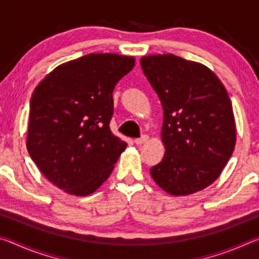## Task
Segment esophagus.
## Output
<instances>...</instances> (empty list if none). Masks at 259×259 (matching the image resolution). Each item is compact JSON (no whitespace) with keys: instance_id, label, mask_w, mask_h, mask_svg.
Masks as SVG:
<instances>
[{"instance_id":"34e87169","label":"esophagus","mask_w":259,"mask_h":259,"mask_svg":"<svg viewBox=\"0 0 259 259\" xmlns=\"http://www.w3.org/2000/svg\"><path fill=\"white\" fill-rule=\"evenodd\" d=\"M147 140H148V136H147V135H143L142 137H139V138H136V139H135V143L137 144V145H142V144L146 143Z\"/></svg>"}]
</instances>
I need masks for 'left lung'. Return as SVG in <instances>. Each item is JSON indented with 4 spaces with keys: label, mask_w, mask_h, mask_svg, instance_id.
Listing matches in <instances>:
<instances>
[{
    "label": "left lung",
    "mask_w": 259,
    "mask_h": 259,
    "mask_svg": "<svg viewBox=\"0 0 259 259\" xmlns=\"http://www.w3.org/2000/svg\"><path fill=\"white\" fill-rule=\"evenodd\" d=\"M143 72L163 108L165 153L151 175L162 190L188 195L219 177L235 146V121L225 87L202 64L171 54L144 56Z\"/></svg>",
    "instance_id": "obj_1"
}]
</instances>
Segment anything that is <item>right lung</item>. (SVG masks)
<instances>
[{
	"instance_id": "add662e5",
	"label": "right lung",
	"mask_w": 259,
	"mask_h": 259,
	"mask_svg": "<svg viewBox=\"0 0 259 259\" xmlns=\"http://www.w3.org/2000/svg\"><path fill=\"white\" fill-rule=\"evenodd\" d=\"M135 58L90 54L59 65L35 88L27 151L48 181L73 195L94 193L126 143L112 134L113 91Z\"/></svg>"
}]
</instances>
